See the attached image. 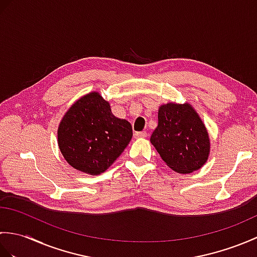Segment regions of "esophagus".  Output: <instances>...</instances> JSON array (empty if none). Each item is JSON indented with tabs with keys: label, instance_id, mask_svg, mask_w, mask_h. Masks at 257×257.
Listing matches in <instances>:
<instances>
[{
	"label": "esophagus",
	"instance_id": "obj_1",
	"mask_svg": "<svg viewBox=\"0 0 257 257\" xmlns=\"http://www.w3.org/2000/svg\"><path fill=\"white\" fill-rule=\"evenodd\" d=\"M147 137V133L146 132H141V133H136L135 134V138H145Z\"/></svg>",
	"mask_w": 257,
	"mask_h": 257
}]
</instances>
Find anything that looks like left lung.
I'll list each match as a JSON object with an SVG mask.
<instances>
[{
    "instance_id": "1",
    "label": "left lung",
    "mask_w": 257,
    "mask_h": 257,
    "mask_svg": "<svg viewBox=\"0 0 257 257\" xmlns=\"http://www.w3.org/2000/svg\"><path fill=\"white\" fill-rule=\"evenodd\" d=\"M150 141L166 165L178 173L199 170L209 159V133L189 102L161 105Z\"/></svg>"
}]
</instances>
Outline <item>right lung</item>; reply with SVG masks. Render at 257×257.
Masks as SVG:
<instances>
[{
    "label": "right lung",
    "mask_w": 257,
    "mask_h": 257,
    "mask_svg": "<svg viewBox=\"0 0 257 257\" xmlns=\"http://www.w3.org/2000/svg\"><path fill=\"white\" fill-rule=\"evenodd\" d=\"M133 138L132 124L113 116L110 103L98 91L76 100L64 114L57 143L64 159L90 176L105 172Z\"/></svg>",
    "instance_id": "add662e5"
}]
</instances>
